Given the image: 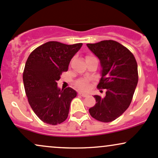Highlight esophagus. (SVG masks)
I'll return each instance as SVG.
<instances>
[{"instance_id": "obj_1", "label": "esophagus", "mask_w": 158, "mask_h": 158, "mask_svg": "<svg viewBox=\"0 0 158 158\" xmlns=\"http://www.w3.org/2000/svg\"><path fill=\"white\" fill-rule=\"evenodd\" d=\"M79 95H80V96H81V97H88V94L81 93V92H79Z\"/></svg>"}]
</instances>
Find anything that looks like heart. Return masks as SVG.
I'll return each instance as SVG.
<instances>
[{
	"instance_id": "b5f03b06",
	"label": "heart",
	"mask_w": 158,
	"mask_h": 158,
	"mask_svg": "<svg viewBox=\"0 0 158 158\" xmlns=\"http://www.w3.org/2000/svg\"><path fill=\"white\" fill-rule=\"evenodd\" d=\"M90 56H87V58H89ZM77 86L79 88H80L81 90H87L88 89V84L85 80H79L77 82Z\"/></svg>"
}]
</instances>
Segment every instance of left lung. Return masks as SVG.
Segmentation results:
<instances>
[{
    "label": "left lung",
    "instance_id": "1",
    "mask_svg": "<svg viewBox=\"0 0 158 158\" xmlns=\"http://www.w3.org/2000/svg\"><path fill=\"white\" fill-rule=\"evenodd\" d=\"M87 46L100 61L101 79L97 88L106 89L105 97L94 95L96 104L89 109L90 114L100 122H111L131 104L138 82L137 61L126 47L113 40Z\"/></svg>",
    "mask_w": 158,
    "mask_h": 158
}]
</instances>
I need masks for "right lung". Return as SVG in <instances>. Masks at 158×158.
I'll list each match as a JSON object with an SVG mask.
<instances>
[{
  "label": "right lung",
  "mask_w": 158,
  "mask_h": 158,
  "mask_svg": "<svg viewBox=\"0 0 158 158\" xmlns=\"http://www.w3.org/2000/svg\"><path fill=\"white\" fill-rule=\"evenodd\" d=\"M81 46V43L49 41L35 49L27 59L23 73L25 92L32 110L45 123L60 124L68 118L70 102L77 93L71 88L61 90L57 81Z\"/></svg>",
  "instance_id": "right-lung-1"
}]
</instances>
